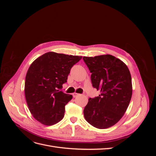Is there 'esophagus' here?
<instances>
[{
	"label": "esophagus",
	"mask_w": 156,
	"mask_h": 156,
	"mask_svg": "<svg viewBox=\"0 0 156 156\" xmlns=\"http://www.w3.org/2000/svg\"><path fill=\"white\" fill-rule=\"evenodd\" d=\"M79 96V94H77V93H73V96L74 97V98H75V97H77V96Z\"/></svg>",
	"instance_id": "1"
}]
</instances>
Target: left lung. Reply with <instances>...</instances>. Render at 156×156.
<instances>
[{
  "instance_id": "1",
  "label": "left lung",
  "mask_w": 156,
  "mask_h": 156,
  "mask_svg": "<svg viewBox=\"0 0 156 156\" xmlns=\"http://www.w3.org/2000/svg\"><path fill=\"white\" fill-rule=\"evenodd\" d=\"M91 74L94 88L101 94L89 98L84 108L85 120L98 129L116 124L126 112L132 96L129 70L120 59L111 55L83 56Z\"/></svg>"
}]
</instances>
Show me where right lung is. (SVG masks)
I'll return each mask as SVG.
<instances>
[{
  "mask_svg": "<svg viewBox=\"0 0 156 156\" xmlns=\"http://www.w3.org/2000/svg\"><path fill=\"white\" fill-rule=\"evenodd\" d=\"M81 58L48 52L30 66L25 78V98L33 117L41 124L52 126L63 119L65 105L73 96L60 90L71 68Z\"/></svg>",
  "mask_w": 156,
  "mask_h": 156,
  "instance_id": "1",
  "label": "right lung"
}]
</instances>
